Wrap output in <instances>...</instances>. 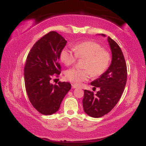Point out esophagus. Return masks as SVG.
Listing matches in <instances>:
<instances>
[{
	"mask_svg": "<svg viewBox=\"0 0 146 146\" xmlns=\"http://www.w3.org/2000/svg\"><path fill=\"white\" fill-rule=\"evenodd\" d=\"M72 88H73V89H75V88H77V86H76V85H74V84H72Z\"/></svg>",
	"mask_w": 146,
	"mask_h": 146,
	"instance_id": "obj_1",
	"label": "esophagus"
}]
</instances>
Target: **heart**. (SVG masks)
Returning a JSON list of instances; mask_svg holds the SVG:
<instances>
[{
  "mask_svg": "<svg viewBox=\"0 0 146 146\" xmlns=\"http://www.w3.org/2000/svg\"><path fill=\"white\" fill-rule=\"evenodd\" d=\"M72 50L64 48L60 58L66 66L75 63L78 58H84L83 68L79 70L72 68L66 72V79L79 86L92 76L98 77L105 73L111 60L110 52L104 49L102 45L93 40H86L76 44Z\"/></svg>",
  "mask_w": 146,
  "mask_h": 146,
  "instance_id": "b5f03b06",
  "label": "heart"
}]
</instances>
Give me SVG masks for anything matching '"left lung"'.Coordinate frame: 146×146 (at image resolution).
<instances>
[{
  "mask_svg": "<svg viewBox=\"0 0 146 146\" xmlns=\"http://www.w3.org/2000/svg\"><path fill=\"white\" fill-rule=\"evenodd\" d=\"M108 42L112 54L111 64L105 73L91 83L94 88H99L100 91L96 94L86 89L84 91V111L93 118L101 117L113 109L121 98L126 83L127 67L124 55L118 44L109 36Z\"/></svg>",
  "mask_w": 146,
  "mask_h": 146,
  "instance_id": "left-lung-1",
  "label": "left lung"
}]
</instances>
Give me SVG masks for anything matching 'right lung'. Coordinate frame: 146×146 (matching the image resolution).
Masks as SVG:
<instances>
[{"mask_svg":"<svg viewBox=\"0 0 146 146\" xmlns=\"http://www.w3.org/2000/svg\"><path fill=\"white\" fill-rule=\"evenodd\" d=\"M67 42L55 31H50L37 41L27 56L24 68L26 91L29 101L39 113L52 115L59 109L71 89L68 82L50 83L61 72L60 52Z\"/></svg>","mask_w":146,"mask_h":146,"instance_id":"right-lung-1","label":"right lung"}]
</instances>
